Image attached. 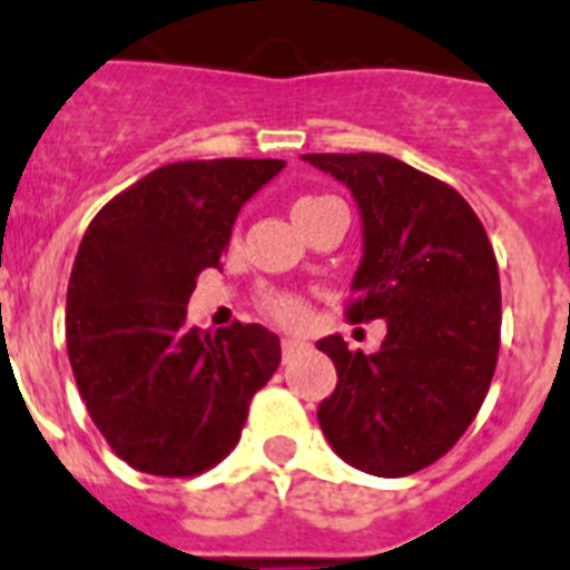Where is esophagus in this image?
<instances>
[{"instance_id":"1","label":"esophagus","mask_w":570,"mask_h":570,"mask_svg":"<svg viewBox=\"0 0 570 570\" xmlns=\"http://www.w3.org/2000/svg\"><path fill=\"white\" fill-rule=\"evenodd\" d=\"M304 346H306V341H301V338H292V335H286V338L281 341V350H284V361L289 358V355L301 353V350H304Z\"/></svg>"}]
</instances>
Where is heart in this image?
<instances>
[{
	"instance_id": "b5f03b06",
	"label": "heart",
	"mask_w": 570,
	"mask_h": 570,
	"mask_svg": "<svg viewBox=\"0 0 570 570\" xmlns=\"http://www.w3.org/2000/svg\"><path fill=\"white\" fill-rule=\"evenodd\" d=\"M333 197H324V195H304L298 197V200L292 203V220L298 224V229H304V224L309 220V217L315 215V212L324 206V203H330ZM264 309L272 315L275 321H281V324H301L306 315V306L304 301H298L295 295H286V292H275V295H266L264 301Z\"/></svg>"
}]
</instances>
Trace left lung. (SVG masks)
I'll return each instance as SVG.
<instances>
[{"label":"left lung","mask_w":570,"mask_h":570,"mask_svg":"<svg viewBox=\"0 0 570 570\" xmlns=\"http://www.w3.org/2000/svg\"><path fill=\"white\" fill-rule=\"evenodd\" d=\"M353 191L361 264L350 321H387L373 355L341 335L318 350L338 384L318 424L346 464L407 476L442 459L482 407L499 355L502 295L476 212L448 183L390 155H304Z\"/></svg>","instance_id":"1"}]
</instances>
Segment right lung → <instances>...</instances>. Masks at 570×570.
Listing matches in <instances>:
<instances>
[{
  "label": "right lung",
  "instance_id": "right-lung-1",
  "mask_svg": "<svg viewBox=\"0 0 570 570\" xmlns=\"http://www.w3.org/2000/svg\"><path fill=\"white\" fill-rule=\"evenodd\" d=\"M284 160L155 168L88 226L66 301L68 358L88 415L122 462L195 476L235 448L252 395L281 364L261 324H186L197 275L220 266L244 203Z\"/></svg>",
  "mask_w": 570,
  "mask_h": 570
}]
</instances>
